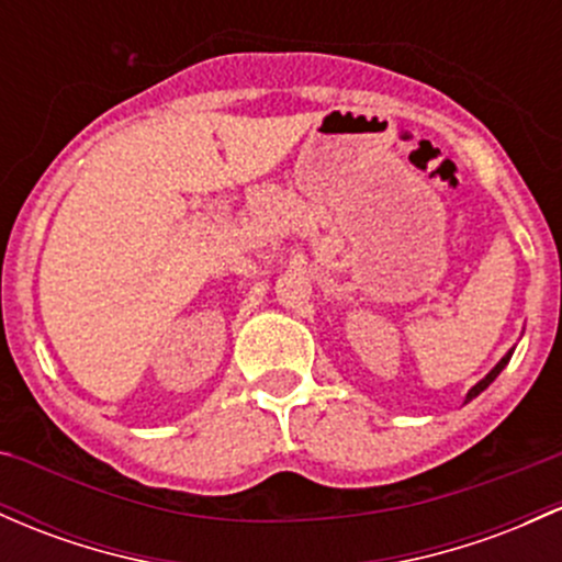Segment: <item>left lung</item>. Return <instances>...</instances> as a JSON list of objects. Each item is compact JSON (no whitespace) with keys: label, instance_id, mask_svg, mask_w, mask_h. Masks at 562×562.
Here are the masks:
<instances>
[{"label":"left lung","instance_id":"8db88e82","mask_svg":"<svg viewBox=\"0 0 562 562\" xmlns=\"http://www.w3.org/2000/svg\"><path fill=\"white\" fill-rule=\"evenodd\" d=\"M509 357H512V351H507V355H504V357H502V360H498V366H496V368H493V371H491L488 375H485V379H483V381H480V384H474V386H472V390H470V394H467V400L477 397V394H480V392H483V390H485V386H488V384H491V381H493V379H496V375L504 371V366H507V362H509Z\"/></svg>","mask_w":562,"mask_h":562}]
</instances>
